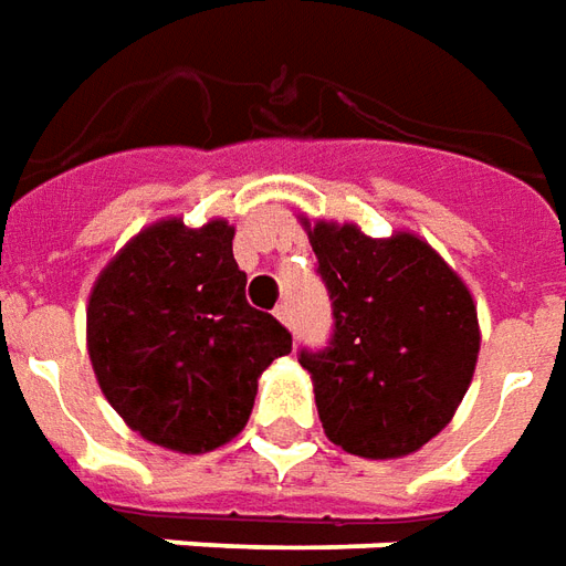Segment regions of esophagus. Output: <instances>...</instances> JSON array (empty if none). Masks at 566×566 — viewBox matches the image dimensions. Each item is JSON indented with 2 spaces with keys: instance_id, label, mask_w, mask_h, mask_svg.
<instances>
[{
  "instance_id": "esophagus-1",
  "label": "esophagus",
  "mask_w": 566,
  "mask_h": 566,
  "mask_svg": "<svg viewBox=\"0 0 566 566\" xmlns=\"http://www.w3.org/2000/svg\"><path fill=\"white\" fill-rule=\"evenodd\" d=\"M274 317L280 323H286V326H290V305H286V302H280V305L274 307Z\"/></svg>"
}]
</instances>
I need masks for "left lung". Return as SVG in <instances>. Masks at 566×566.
<instances>
[{"mask_svg": "<svg viewBox=\"0 0 566 566\" xmlns=\"http://www.w3.org/2000/svg\"><path fill=\"white\" fill-rule=\"evenodd\" d=\"M333 302L326 348H302L333 443L366 459L416 453L453 419L478 364V311L422 240L307 228Z\"/></svg>", "mask_w": 566, "mask_h": 566, "instance_id": "8db88e82", "label": "left lung"}]
</instances>
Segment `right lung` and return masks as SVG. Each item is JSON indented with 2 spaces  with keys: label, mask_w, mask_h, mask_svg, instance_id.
<instances>
[{
  "label": "right lung",
  "mask_w": 566,
  "mask_h": 566,
  "mask_svg": "<svg viewBox=\"0 0 566 566\" xmlns=\"http://www.w3.org/2000/svg\"><path fill=\"white\" fill-rule=\"evenodd\" d=\"M290 350V329L245 302L228 221L147 228L88 298L101 391L128 428L178 453H206L240 434L259 376Z\"/></svg>",
  "instance_id": "1"
}]
</instances>
